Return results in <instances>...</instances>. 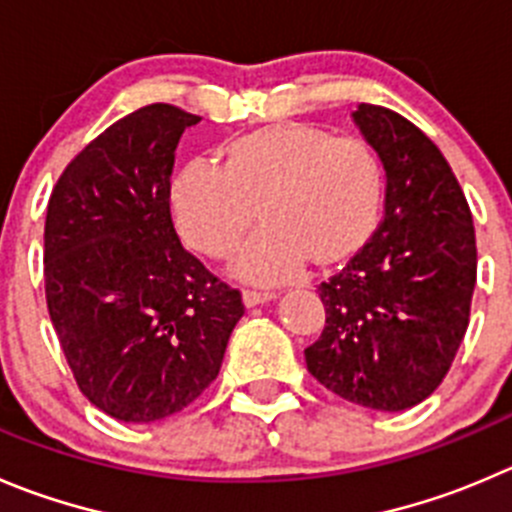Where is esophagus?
<instances>
[{"instance_id":"34e87169","label":"esophagus","mask_w":512,"mask_h":512,"mask_svg":"<svg viewBox=\"0 0 512 512\" xmlns=\"http://www.w3.org/2000/svg\"><path fill=\"white\" fill-rule=\"evenodd\" d=\"M276 299L274 291H259V289H246L243 291V304L246 306H259L266 304V301Z\"/></svg>"}]
</instances>
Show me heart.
I'll return each mask as SVG.
<instances>
[{
    "instance_id": "obj_1",
    "label": "heart",
    "mask_w": 512,
    "mask_h": 512,
    "mask_svg": "<svg viewBox=\"0 0 512 512\" xmlns=\"http://www.w3.org/2000/svg\"><path fill=\"white\" fill-rule=\"evenodd\" d=\"M384 173L357 138H334L311 125H271L226 148L223 168L188 165L173 183L180 233L196 251L228 261L256 226L238 271L281 281L311 261L337 269L364 251L379 226Z\"/></svg>"
}]
</instances>
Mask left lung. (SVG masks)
<instances>
[{"instance_id": "left-lung-1", "label": "left lung", "mask_w": 512, "mask_h": 512, "mask_svg": "<svg viewBox=\"0 0 512 512\" xmlns=\"http://www.w3.org/2000/svg\"><path fill=\"white\" fill-rule=\"evenodd\" d=\"M352 118L384 165V218L319 286L326 324L304 357L316 382L347 402L399 412L440 387L465 337L475 226L450 163L417 125L367 102Z\"/></svg>"}]
</instances>
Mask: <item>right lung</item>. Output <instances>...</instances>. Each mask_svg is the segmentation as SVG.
Wrapping results in <instances>:
<instances>
[{"label":"right lung","instance_id":"add662e5","mask_svg":"<svg viewBox=\"0 0 512 512\" xmlns=\"http://www.w3.org/2000/svg\"><path fill=\"white\" fill-rule=\"evenodd\" d=\"M198 115L155 102L113 123L57 180L45 221V294L80 392L120 422L188 407L218 377L243 316L238 289L175 231L170 173Z\"/></svg>","mask_w":512,"mask_h":512}]
</instances>
